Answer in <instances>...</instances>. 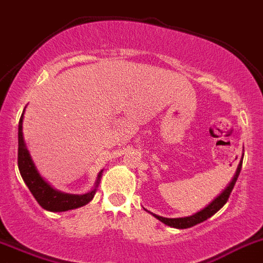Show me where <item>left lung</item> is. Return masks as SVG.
Here are the masks:
<instances>
[{
  "instance_id": "left-lung-1",
  "label": "left lung",
  "mask_w": 263,
  "mask_h": 263,
  "mask_svg": "<svg viewBox=\"0 0 263 263\" xmlns=\"http://www.w3.org/2000/svg\"><path fill=\"white\" fill-rule=\"evenodd\" d=\"M244 156V154H242ZM241 165H242V159L240 161L239 166H237V170L236 173H235L234 178H232V180L230 181V184H228L227 187L223 190V192L220 193L219 196H217V197L214 198V200L212 201V202L209 203V205L206 206V208H203L202 210H200V212L195 213V214H192L191 217H184V218H163V217H159V215H156L153 214V213H151L153 217H156L157 219L161 220L162 223H165V224L170 226V227H174V228H179V230H183V228H190V227H193V226L198 224V223L203 222V220L209 219L210 217H213V215L215 214V213L218 212V210H220L224 206V203L228 201V197H230V195H231L232 190H234V185L235 183H236L237 178H239V174H240V170H241Z\"/></svg>"
}]
</instances>
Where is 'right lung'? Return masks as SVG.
<instances>
[{
	"instance_id": "add662e5",
	"label": "right lung",
	"mask_w": 263,
	"mask_h": 263,
	"mask_svg": "<svg viewBox=\"0 0 263 263\" xmlns=\"http://www.w3.org/2000/svg\"><path fill=\"white\" fill-rule=\"evenodd\" d=\"M26 110V109H24ZM24 110L22 114L21 120H19L18 127V167L24 183L31 191L33 197L39 202V205L43 209L48 212H67V210L78 209L82 206L87 205L92 201L97 192V187L100 180L102 178V170L98 173L97 180L95 183V187L89 192L84 195H71V193H65L53 188L43 176L40 175L39 170L36 168L35 163L32 161V157L29 154L28 148L26 145L23 136V117Z\"/></svg>"
}]
</instances>
